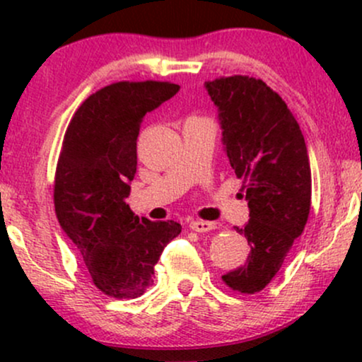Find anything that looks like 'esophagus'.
Listing matches in <instances>:
<instances>
[{
  "label": "esophagus",
  "mask_w": 362,
  "mask_h": 362,
  "mask_svg": "<svg viewBox=\"0 0 362 362\" xmlns=\"http://www.w3.org/2000/svg\"><path fill=\"white\" fill-rule=\"evenodd\" d=\"M216 224L211 221H192L190 223V230L197 231V233H206V231L214 230Z\"/></svg>",
  "instance_id": "34e87169"
}]
</instances>
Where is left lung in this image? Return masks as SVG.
<instances>
[{"label": "left lung", "mask_w": 362, "mask_h": 362, "mask_svg": "<svg viewBox=\"0 0 362 362\" xmlns=\"http://www.w3.org/2000/svg\"><path fill=\"white\" fill-rule=\"evenodd\" d=\"M219 110L223 144L250 219L235 230L250 245L242 267L224 274L236 293L255 294L284 264L294 240L305 230L311 206V170L300 124L271 86L250 76L206 81Z\"/></svg>", "instance_id": "obj_1"}]
</instances>
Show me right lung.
<instances>
[{"mask_svg":"<svg viewBox=\"0 0 362 362\" xmlns=\"http://www.w3.org/2000/svg\"><path fill=\"white\" fill-rule=\"evenodd\" d=\"M178 88L151 80L103 86L78 107L62 139L54 177L57 221L81 252L95 288L110 298L141 296L163 248L182 231L175 221L139 218L126 204L143 117Z\"/></svg>","mask_w":362,"mask_h":362,"instance_id":"obj_1","label":"right lung"}]
</instances>
